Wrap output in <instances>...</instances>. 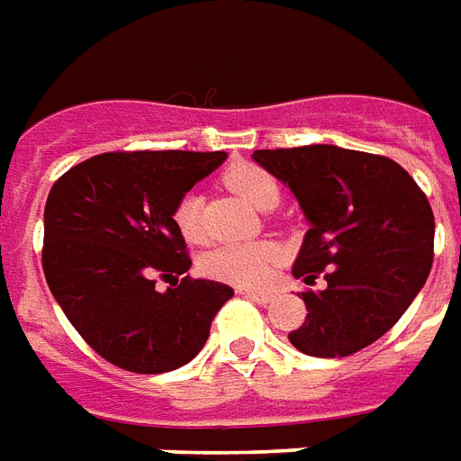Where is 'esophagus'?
I'll use <instances>...</instances> for the list:
<instances>
[{
    "label": "esophagus",
    "mask_w": 461,
    "mask_h": 461,
    "mask_svg": "<svg viewBox=\"0 0 461 461\" xmlns=\"http://www.w3.org/2000/svg\"><path fill=\"white\" fill-rule=\"evenodd\" d=\"M240 294L248 296V299L258 301V303H269V301L275 299V294L272 292H258V289H240Z\"/></svg>",
    "instance_id": "34e87169"
}]
</instances>
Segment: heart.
<instances>
[{"mask_svg":"<svg viewBox=\"0 0 461 461\" xmlns=\"http://www.w3.org/2000/svg\"><path fill=\"white\" fill-rule=\"evenodd\" d=\"M223 185L240 196L248 206L259 211L275 209L279 202V185L269 175L267 169L250 165V162H238L223 172ZM172 221L189 243H199L203 238V218H202V199L196 194H185L175 209ZM279 259V248L269 240L245 245H221L213 248L202 258L203 275L221 279V282L240 284V286H259L265 284L275 269Z\"/></svg>","mask_w":461,"mask_h":461,"instance_id":"obj_1","label":"heart"}]
</instances>
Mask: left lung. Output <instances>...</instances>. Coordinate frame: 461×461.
<instances>
[{"label": "left lung", "instance_id": "left-lung-1", "mask_svg": "<svg viewBox=\"0 0 461 461\" xmlns=\"http://www.w3.org/2000/svg\"><path fill=\"white\" fill-rule=\"evenodd\" d=\"M252 160L292 189L311 228L292 275H323L301 292L306 321L289 333L311 357H348L393 328L432 267L435 218L399 162L338 145L255 150Z\"/></svg>", "mask_w": 461, "mask_h": 461}]
</instances>
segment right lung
<instances>
[{
    "mask_svg": "<svg viewBox=\"0 0 461 461\" xmlns=\"http://www.w3.org/2000/svg\"><path fill=\"white\" fill-rule=\"evenodd\" d=\"M226 160V152H102L68 169L43 213L46 282L106 362L162 375L192 362L233 289L177 276L192 267L172 221L175 203ZM170 282L167 293L154 279Z\"/></svg>",
    "mask_w": 461,
    "mask_h": 461,
    "instance_id": "obj_1",
    "label": "right lung"
}]
</instances>
